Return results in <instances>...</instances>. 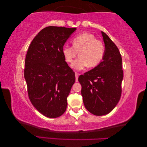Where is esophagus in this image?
I'll list each match as a JSON object with an SVG mask.
<instances>
[{"mask_svg":"<svg viewBox=\"0 0 147 147\" xmlns=\"http://www.w3.org/2000/svg\"><path fill=\"white\" fill-rule=\"evenodd\" d=\"M78 78H79V74L76 73V81L78 82Z\"/></svg>","mask_w":147,"mask_h":147,"instance_id":"esophagus-1","label":"esophagus"}]
</instances>
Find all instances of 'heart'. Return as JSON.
Instances as JSON below:
<instances>
[{
    "mask_svg": "<svg viewBox=\"0 0 147 147\" xmlns=\"http://www.w3.org/2000/svg\"><path fill=\"white\" fill-rule=\"evenodd\" d=\"M72 46H65L62 50L66 61L71 63L79 52V57L71 67L81 70L86 67L94 68L103 60L105 52L103 43L91 33L84 32L75 37L71 40Z\"/></svg>",
    "mask_w": 147,
    "mask_h": 147,
    "instance_id": "heart-1",
    "label": "heart"
}]
</instances>
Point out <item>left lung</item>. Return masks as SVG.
<instances>
[{
	"instance_id": "obj_1",
	"label": "left lung",
	"mask_w": 147,
	"mask_h": 147,
	"mask_svg": "<svg viewBox=\"0 0 147 147\" xmlns=\"http://www.w3.org/2000/svg\"><path fill=\"white\" fill-rule=\"evenodd\" d=\"M101 34L105 47L103 61L79 77L86 109L98 116L108 114L118 103L124 76L119 49L105 33Z\"/></svg>"
}]
</instances>
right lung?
<instances>
[{
    "mask_svg": "<svg viewBox=\"0 0 147 147\" xmlns=\"http://www.w3.org/2000/svg\"><path fill=\"white\" fill-rule=\"evenodd\" d=\"M76 28L50 26L33 39L26 53L24 76L33 105L47 117L64 113L67 97L76 81L62 50Z\"/></svg>",
    "mask_w": 147,
    "mask_h": 147,
    "instance_id": "1",
    "label": "right lung"
}]
</instances>
